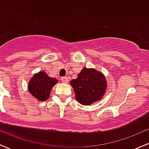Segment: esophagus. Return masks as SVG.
<instances>
[{
  "label": "esophagus",
  "mask_w": 149,
  "mask_h": 149,
  "mask_svg": "<svg viewBox=\"0 0 149 149\" xmlns=\"http://www.w3.org/2000/svg\"><path fill=\"white\" fill-rule=\"evenodd\" d=\"M61 81H62L63 83H68V79L67 77H62L61 78Z\"/></svg>",
  "instance_id": "esophagus-1"
}]
</instances>
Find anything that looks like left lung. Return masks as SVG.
<instances>
[{"label":"left lung","mask_w":149,"mask_h":149,"mask_svg":"<svg viewBox=\"0 0 149 149\" xmlns=\"http://www.w3.org/2000/svg\"><path fill=\"white\" fill-rule=\"evenodd\" d=\"M75 97L82 105H90L98 102L104 95L107 82L104 75L94 68H84L76 79L70 81Z\"/></svg>","instance_id":"left-lung-1"}]
</instances>
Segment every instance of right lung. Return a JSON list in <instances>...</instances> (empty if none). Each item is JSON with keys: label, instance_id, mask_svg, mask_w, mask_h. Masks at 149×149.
Masks as SVG:
<instances>
[{"label": "right lung", "instance_id": "obj_1", "mask_svg": "<svg viewBox=\"0 0 149 149\" xmlns=\"http://www.w3.org/2000/svg\"><path fill=\"white\" fill-rule=\"evenodd\" d=\"M58 83L55 78H51L44 71L35 73L29 81L28 90L30 94L40 102H44L49 97L52 88Z\"/></svg>", "mask_w": 149, "mask_h": 149}]
</instances>
